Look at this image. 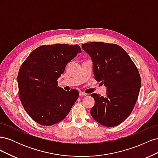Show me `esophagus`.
Wrapping results in <instances>:
<instances>
[{
    "mask_svg": "<svg viewBox=\"0 0 158 158\" xmlns=\"http://www.w3.org/2000/svg\"><path fill=\"white\" fill-rule=\"evenodd\" d=\"M88 94H85V93H84V92H80V93H79V95L80 96H81V97H83V96H85V95H87Z\"/></svg>",
    "mask_w": 158,
    "mask_h": 158,
    "instance_id": "1",
    "label": "esophagus"
}]
</instances>
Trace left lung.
Segmentation results:
<instances>
[{"label":"left lung","mask_w":158,"mask_h":158,"mask_svg":"<svg viewBox=\"0 0 158 158\" xmlns=\"http://www.w3.org/2000/svg\"><path fill=\"white\" fill-rule=\"evenodd\" d=\"M82 47L92 60L95 79L107 88L106 97L91 94L95 100L91 115L105 127H115L130 115L135 106L141 87L139 72L118 45L90 42Z\"/></svg>","instance_id":"obj_1"}]
</instances>
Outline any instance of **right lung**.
I'll return each instance as SVG.
<instances>
[{"label":"right lung","mask_w":158,"mask_h":158,"mask_svg":"<svg viewBox=\"0 0 158 158\" xmlns=\"http://www.w3.org/2000/svg\"><path fill=\"white\" fill-rule=\"evenodd\" d=\"M81 52L78 45H42L33 50L22 64L18 74L19 98L36 123L50 126L67 116L79 93L75 89L64 91L57 85V80Z\"/></svg>","instance_id":"1"}]
</instances>
